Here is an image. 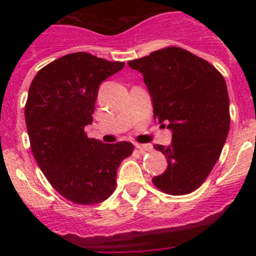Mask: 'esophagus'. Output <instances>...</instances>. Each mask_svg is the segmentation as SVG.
Returning a JSON list of instances; mask_svg holds the SVG:
<instances>
[{"label": "esophagus", "mask_w": 256, "mask_h": 256, "mask_svg": "<svg viewBox=\"0 0 256 256\" xmlns=\"http://www.w3.org/2000/svg\"><path fill=\"white\" fill-rule=\"evenodd\" d=\"M136 148H138L140 152H148V151H152V146H151V144H136Z\"/></svg>", "instance_id": "esophagus-1"}]
</instances>
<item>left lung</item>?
<instances>
[{
  "label": "left lung",
  "instance_id": "left-lung-1",
  "mask_svg": "<svg viewBox=\"0 0 256 256\" xmlns=\"http://www.w3.org/2000/svg\"><path fill=\"white\" fill-rule=\"evenodd\" d=\"M128 65L144 76L154 119L173 132L169 146H154L168 166L152 183L169 195L191 194L206 180L227 140L230 118L224 78L180 47L158 50Z\"/></svg>",
  "mask_w": 256,
  "mask_h": 256
}]
</instances>
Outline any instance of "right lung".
I'll list each match as a JSON object with an SVG mask.
<instances>
[{"label": "right lung", "mask_w": 256, "mask_h": 256, "mask_svg": "<svg viewBox=\"0 0 256 256\" xmlns=\"http://www.w3.org/2000/svg\"><path fill=\"white\" fill-rule=\"evenodd\" d=\"M87 52L68 54L40 70L29 87L26 123L32 152L51 186L72 202L94 205L112 196L130 142L88 138L98 86L123 69Z\"/></svg>", "instance_id": "right-lung-1"}]
</instances>
